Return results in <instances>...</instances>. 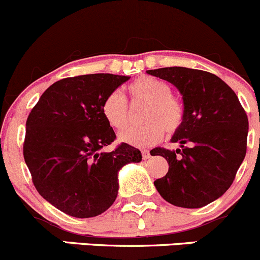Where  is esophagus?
<instances>
[{"label": "esophagus", "mask_w": 260, "mask_h": 260, "mask_svg": "<svg viewBox=\"0 0 260 260\" xmlns=\"http://www.w3.org/2000/svg\"><path fill=\"white\" fill-rule=\"evenodd\" d=\"M150 151L148 150H142V157L143 160H147V158H150Z\"/></svg>", "instance_id": "1"}]
</instances>
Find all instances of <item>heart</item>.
<instances>
[{
    "label": "heart",
    "instance_id": "heart-1",
    "mask_svg": "<svg viewBox=\"0 0 260 260\" xmlns=\"http://www.w3.org/2000/svg\"><path fill=\"white\" fill-rule=\"evenodd\" d=\"M132 104H145L142 110V127L131 128L120 133L119 140L135 147H148L164 137V132L174 135L185 122V105L183 100L171 92L165 80L143 75L127 86ZM102 113L108 124L114 129H123L128 124V103L122 94L112 91L105 96Z\"/></svg>",
    "mask_w": 260,
    "mask_h": 260
}]
</instances>
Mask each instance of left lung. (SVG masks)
I'll return each mask as SVG.
<instances>
[{
  "label": "left lung",
  "mask_w": 260,
  "mask_h": 260,
  "mask_svg": "<svg viewBox=\"0 0 260 260\" xmlns=\"http://www.w3.org/2000/svg\"><path fill=\"white\" fill-rule=\"evenodd\" d=\"M148 75L173 84L183 95L185 122L173 136L178 150L156 147L169 170L153 181L161 197L183 208H200L231 186L246 153L248 115L234 90L202 70L165 67Z\"/></svg>",
  "instance_id": "left-lung-1"
}]
</instances>
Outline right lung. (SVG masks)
I'll return each instance as SVG.
<instances>
[{
    "label": "right lung",
    "mask_w": 260,
    "mask_h": 260,
    "mask_svg": "<svg viewBox=\"0 0 260 260\" xmlns=\"http://www.w3.org/2000/svg\"><path fill=\"white\" fill-rule=\"evenodd\" d=\"M128 76L92 74L50 85L26 120L24 158L38 193L77 218L102 215L118 196V171L142 160L141 151L117 138L102 113L103 100Z\"/></svg>",
    "instance_id": "right-lung-1"
}]
</instances>
